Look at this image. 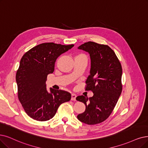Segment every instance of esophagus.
<instances>
[{
	"instance_id": "esophagus-1",
	"label": "esophagus",
	"mask_w": 148,
	"mask_h": 148,
	"mask_svg": "<svg viewBox=\"0 0 148 148\" xmlns=\"http://www.w3.org/2000/svg\"><path fill=\"white\" fill-rule=\"evenodd\" d=\"M76 95L75 93H72L71 95V100L72 101H75L76 100Z\"/></svg>"
}]
</instances>
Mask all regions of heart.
Listing matches in <instances>:
<instances>
[{"mask_svg":"<svg viewBox=\"0 0 148 148\" xmlns=\"http://www.w3.org/2000/svg\"><path fill=\"white\" fill-rule=\"evenodd\" d=\"M77 56H85L84 55H82V54H80V55H78Z\"/></svg>","mask_w":148,"mask_h":148,"instance_id":"b5f03b06","label":"heart"}]
</instances>
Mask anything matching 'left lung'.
Wrapping results in <instances>:
<instances>
[{"instance_id": "left-lung-1", "label": "left lung", "mask_w": 148, "mask_h": 148, "mask_svg": "<svg viewBox=\"0 0 148 148\" xmlns=\"http://www.w3.org/2000/svg\"><path fill=\"white\" fill-rule=\"evenodd\" d=\"M78 49L90 55L91 66L86 90H91L93 95L90 98L83 95L76 98L86 106L85 111L77 118L87 125H96L109 116L120 96L121 65L108 45L89 41Z\"/></svg>"}]
</instances>
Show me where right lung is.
I'll list each match as a JSON object with an SVG mask.
<instances>
[{
    "instance_id": "right-lung-1",
    "label": "right lung",
    "mask_w": 148,
    "mask_h": 148,
    "mask_svg": "<svg viewBox=\"0 0 148 148\" xmlns=\"http://www.w3.org/2000/svg\"><path fill=\"white\" fill-rule=\"evenodd\" d=\"M74 46L53 42L38 45L21 58L16 79L18 98L27 115L33 119L44 121L55 116L62 103L69 101L71 94L50 88L47 90V75L53 73L57 58Z\"/></svg>"
}]
</instances>
